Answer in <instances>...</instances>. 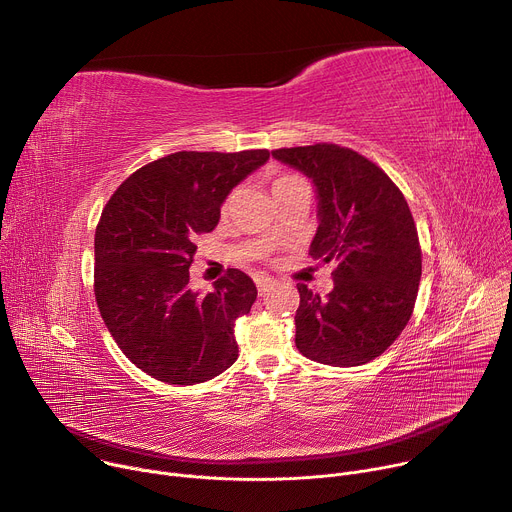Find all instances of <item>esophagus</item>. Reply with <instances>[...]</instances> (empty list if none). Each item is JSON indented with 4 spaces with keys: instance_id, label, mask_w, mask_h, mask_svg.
<instances>
[{
    "instance_id": "1",
    "label": "esophagus",
    "mask_w": 512,
    "mask_h": 512,
    "mask_svg": "<svg viewBox=\"0 0 512 512\" xmlns=\"http://www.w3.org/2000/svg\"><path fill=\"white\" fill-rule=\"evenodd\" d=\"M273 285H275V281H273L271 277H259V279H257V289H259V296H265L269 289H273Z\"/></svg>"
}]
</instances>
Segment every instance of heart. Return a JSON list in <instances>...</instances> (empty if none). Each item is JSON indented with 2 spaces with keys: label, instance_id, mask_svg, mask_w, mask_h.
Listing matches in <instances>:
<instances>
[{
  "label": "heart",
  "instance_id": "obj_1",
  "mask_svg": "<svg viewBox=\"0 0 512 512\" xmlns=\"http://www.w3.org/2000/svg\"><path fill=\"white\" fill-rule=\"evenodd\" d=\"M291 180H298V178H296V176H279V178L273 182V188L283 186V184H287V182H291Z\"/></svg>",
  "mask_w": 512,
  "mask_h": 512
}]
</instances>
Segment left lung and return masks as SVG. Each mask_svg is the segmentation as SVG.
<instances>
[{
  "instance_id": "8db88e82",
  "label": "left lung",
  "mask_w": 512,
  "mask_h": 512,
  "mask_svg": "<svg viewBox=\"0 0 512 512\" xmlns=\"http://www.w3.org/2000/svg\"><path fill=\"white\" fill-rule=\"evenodd\" d=\"M271 156L312 180L320 223L310 255L338 263L326 298L298 285L296 346L330 367H358L395 342L415 306L421 249L407 200L379 166L334 143Z\"/></svg>"
}]
</instances>
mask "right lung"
Returning <instances> with one entry per match:
<instances>
[{
    "mask_svg": "<svg viewBox=\"0 0 512 512\" xmlns=\"http://www.w3.org/2000/svg\"><path fill=\"white\" fill-rule=\"evenodd\" d=\"M267 160V150L176 152L109 198L95 233V298L117 346L150 377L196 385L237 360L235 322L257 300L253 279L229 269L200 294L188 269L196 235L218 225L231 190Z\"/></svg>",
    "mask_w": 512,
    "mask_h": 512,
    "instance_id": "obj_1",
    "label": "right lung"
}]
</instances>
